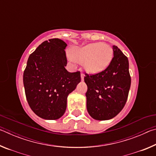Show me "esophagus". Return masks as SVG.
<instances>
[{"mask_svg": "<svg viewBox=\"0 0 156 156\" xmlns=\"http://www.w3.org/2000/svg\"><path fill=\"white\" fill-rule=\"evenodd\" d=\"M84 74L83 73H81V79H82V80H84Z\"/></svg>", "mask_w": 156, "mask_h": 156, "instance_id": "obj_1", "label": "esophagus"}]
</instances>
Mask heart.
<instances>
[{"label": "heart", "mask_w": 156, "mask_h": 156, "mask_svg": "<svg viewBox=\"0 0 156 156\" xmlns=\"http://www.w3.org/2000/svg\"><path fill=\"white\" fill-rule=\"evenodd\" d=\"M67 56L73 62H83L87 72L96 73L102 72L109 65L113 52L107 44L96 43L82 47H76L72 51L67 52Z\"/></svg>", "instance_id": "heart-1"}]
</instances>
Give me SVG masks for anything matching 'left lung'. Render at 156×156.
I'll use <instances>...</instances> for the list:
<instances>
[{
	"mask_svg": "<svg viewBox=\"0 0 156 156\" xmlns=\"http://www.w3.org/2000/svg\"><path fill=\"white\" fill-rule=\"evenodd\" d=\"M113 57L105 70L85 73L87 85V109L95 120L112 119L123 109L131 87L129 60L117 46L113 45Z\"/></svg>",
	"mask_w": 156,
	"mask_h": 156,
	"instance_id": "left-lung-1",
	"label": "left lung"
}]
</instances>
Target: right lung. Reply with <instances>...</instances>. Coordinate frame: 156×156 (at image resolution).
Here are the masks:
<instances>
[{"instance_id": "right-lung-1", "label": "right lung", "mask_w": 156, "mask_h": 156, "mask_svg": "<svg viewBox=\"0 0 156 156\" xmlns=\"http://www.w3.org/2000/svg\"><path fill=\"white\" fill-rule=\"evenodd\" d=\"M59 38L43 42L29 57L23 73L26 98L31 110L43 119L56 120L64 114L68 95L80 83V72H69L65 49Z\"/></svg>"}]
</instances>
